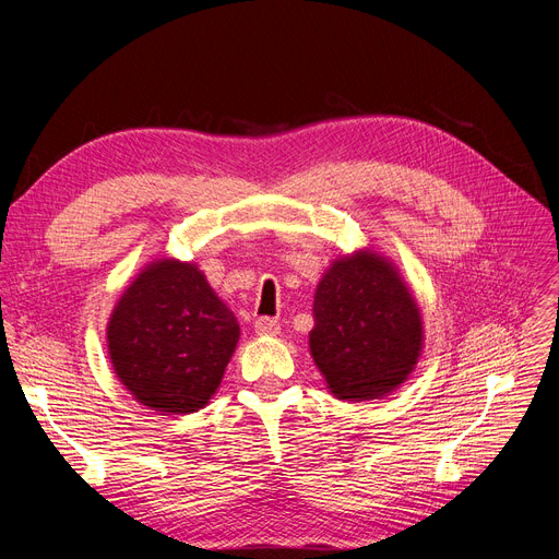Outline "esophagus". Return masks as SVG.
<instances>
[{"instance_id":"34e87169","label":"esophagus","mask_w":559,"mask_h":559,"mask_svg":"<svg viewBox=\"0 0 559 559\" xmlns=\"http://www.w3.org/2000/svg\"><path fill=\"white\" fill-rule=\"evenodd\" d=\"M253 329L258 335H278L281 333V324L274 317H258Z\"/></svg>"}]
</instances>
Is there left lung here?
Instances as JSON below:
<instances>
[{
    "instance_id": "1",
    "label": "left lung",
    "mask_w": 559,
    "mask_h": 559,
    "mask_svg": "<svg viewBox=\"0 0 559 559\" xmlns=\"http://www.w3.org/2000/svg\"><path fill=\"white\" fill-rule=\"evenodd\" d=\"M310 354L342 401L394 392L424 342L419 308L383 255L356 251L331 264L314 292Z\"/></svg>"
}]
</instances>
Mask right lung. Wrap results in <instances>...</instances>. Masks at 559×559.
<instances>
[{"instance_id":"right-lung-1","label":"right lung","mask_w":559,"mask_h":559,"mask_svg":"<svg viewBox=\"0 0 559 559\" xmlns=\"http://www.w3.org/2000/svg\"><path fill=\"white\" fill-rule=\"evenodd\" d=\"M240 324L194 262L163 258L138 274L108 321L120 383L163 415L197 413L222 383Z\"/></svg>"}]
</instances>
